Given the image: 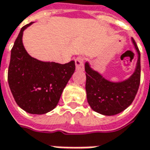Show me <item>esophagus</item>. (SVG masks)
I'll use <instances>...</instances> for the list:
<instances>
[{"mask_svg":"<svg viewBox=\"0 0 150 150\" xmlns=\"http://www.w3.org/2000/svg\"><path fill=\"white\" fill-rule=\"evenodd\" d=\"M76 69L77 71H83L84 70V64H83V58L78 57L75 59Z\"/></svg>","mask_w":150,"mask_h":150,"instance_id":"obj_1","label":"esophagus"}]
</instances>
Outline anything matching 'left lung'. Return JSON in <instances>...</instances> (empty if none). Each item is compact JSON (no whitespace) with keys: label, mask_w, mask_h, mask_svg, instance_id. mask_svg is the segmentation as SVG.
<instances>
[{"label":"left lung","mask_w":150,"mask_h":150,"mask_svg":"<svg viewBox=\"0 0 150 150\" xmlns=\"http://www.w3.org/2000/svg\"><path fill=\"white\" fill-rule=\"evenodd\" d=\"M137 53L134 73L120 82H111L85 63L87 102L94 111L104 115H114L125 110L134 101L140 82V54L135 41L131 38Z\"/></svg>","instance_id":"left-lung-1"}]
</instances>
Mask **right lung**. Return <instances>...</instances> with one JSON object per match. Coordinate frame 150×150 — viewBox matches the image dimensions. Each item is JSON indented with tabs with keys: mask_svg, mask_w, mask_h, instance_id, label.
Returning <instances> with one entry per match:
<instances>
[{
	"mask_svg": "<svg viewBox=\"0 0 150 150\" xmlns=\"http://www.w3.org/2000/svg\"><path fill=\"white\" fill-rule=\"evenodd\" d=\"M21 28L11 49L8 83L17 105L26 112L43 115L54 110L75 71V62L65 64L44 62L31 57L23 45Z\"/></svg>",
	"mask_w": 150,
	"mask_h": 150,
	"instance_id": "right-lung-1",
	"label": "right lung"
}]
</instances>
